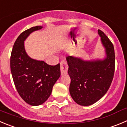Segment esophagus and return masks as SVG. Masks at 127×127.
<instances>
[{
	"label": "esophagus",
	"mask_w": 127,
	"mask_h": 127,
	"mask_svg": "<svg viewBox=\"0 0 127 127\" xmlns=\"http://www.w3.org/2000/svg\"><path fill=\"white\" fill-rule=\"evenodd\" d=\"M60 71H61V74L64 75L67 73V70H68V65L67 63L64 60H62L60 62Z\"/></svg>",
	"instance_id": "34e87169"
}]
</instances>
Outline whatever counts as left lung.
<instances>
[{
  "mask_svg": "<svg viewBox=\"0 0 127 127\" xmlns=\"http://www.w3.org/2000/svg\"><path fill=\"white\" fill-rule=\"evenodd\" d=\"M98 33L105 50L104 59L87 61L73 56L66 57L71 79L70 94L80 105L89 106L99 100L108 91L114 75L113 45L102 31L98 30Z\"/></svg>",
  "mask_w": 127,
  "mask_h": 127,
  "instance_id": "8db88e82",
  "label": "left lung"
}]
</instances>
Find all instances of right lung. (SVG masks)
Returning a JSON list of instances; mask_svg holds the SVG:
<instances>
[{
    "label": "right lung",
    "mask_w": 127,
    "mask_h": 127,
    "mask_svg": "<svg viewBox=\"0 0 127 127\" xmlns=\"http://www.w3.org/2000/svg\"><path fill=\"white\" fill-rule=\"evenodd\" d=\"M41 29L42 26H35L23 32L15 40L10 56V70L17 90L32 106L40 105L47 100L60 76V64L50 65L32 59L25 52L24 41L32 32Z\"/></svg>",
    "instance_id": "add662e5"
}]
</instances>
